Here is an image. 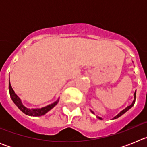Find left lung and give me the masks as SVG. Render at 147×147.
Instances as JSON below:
<instances>
[{
    "mask_svg": "<svg viewBox=\"0 0 147 147\" xmlns=\"http://www.w3.org/2000/svg\"><path fill=\"white\" fill-rule=\"evenodd\" d=\"M134 97H135V98H134V101H133V102H132V105H129V106H128V107H126V108H125V109H124V110H122L121 112H120V113H119V114H118V115H116V116H115V117H114V118H113V119H118V118H119V117H120L121 115H123V114H124V113H126V112H127V110H129V109H130V108H131V107H132V106H133V105H134V104H135V102H136V92H135V93H134ZM92 113H93V112H92ZM98 119H102V118H100V117H98Z\"/></svg>",
    "mask_w": 147,
    "mask_h": 147,
    "instance_id": "1",
    "label": "left lung"
}]
</instances>
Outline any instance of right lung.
Masks as SVG:
<instances>
[{"label":"right lung","instance_id":"add662e5","mask_svg":"<svg viewBox=\"0 0 147 147\" xmlns=\"http://www.w3.org/2000/svg\"><path fill=\"white\" fill-rule=\"evenodd\" d=\"M9 90L10 96H11V99H12V101L14 102V103L18 106V108L20 109L22 112L26 114V115H31V116H40V115H44V114H45L47 112H49L51 109H52L53 107L58 103V102H59V101H57V102H55L54 103L48 105L46 107H44L41 109H34V110L33 109V110H30V109L26 108V107H24V106L22 105L19 97L15 94L14 90H13L12 88H11V85H10V82L9 83Z\"/></svg>","mask_w":147,"mask_h":147}]
</instances>
